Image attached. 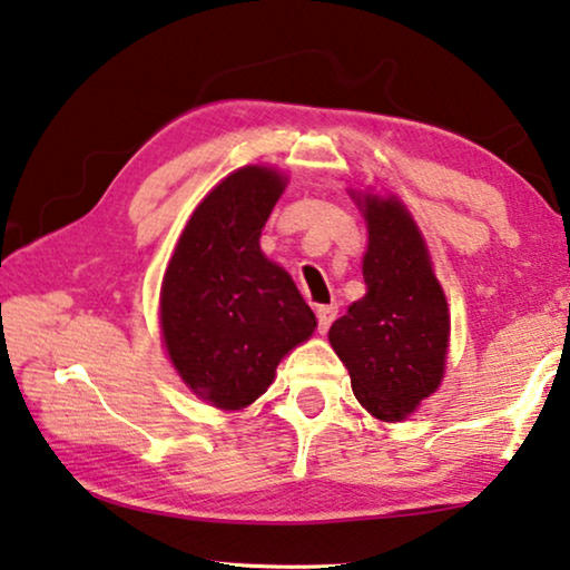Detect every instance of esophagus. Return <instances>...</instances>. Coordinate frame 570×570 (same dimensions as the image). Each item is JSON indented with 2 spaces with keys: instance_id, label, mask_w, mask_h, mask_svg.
I'll return each mask as SVG.
<instances>
[{
  "instance_id": "esophagus-1",
  "label": "esophagus",
  "mask_w": 570,
  "mask_h": 570,
  "mask_svg": "<svg viewBox=\"0 0 570 570\" xmlns=\"http://www.w3.org/2000/svg\"><path fill=\"white\" fill-rule=\"evenodd\" d=\"M336 313H338V305H334V303L318 305V308H315V318H318L321 334H326V331L331 328V323L336 321Z\"/></svg>"
}]
</instances>
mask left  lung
Wrapping results in <instances>:
<instances>
[{
    "label": "left lung",
    "instance_id": "8db88e82",
    "mask_svg": "<svg viewBox=\"0 0 570 570\" xmlns=\"http://www.w3.org/2000/svg\"><path fill=\"white\" fill-rule=\"evenodd\" d=\"M364 216L366 293L334 321L328 338L352 374L356 400L374 417L395 423L441 384L449 305L405 206L366 196Z\"/></svg>",
    "mask_w": 570,
    "mask_h": 570
}]
</instances>
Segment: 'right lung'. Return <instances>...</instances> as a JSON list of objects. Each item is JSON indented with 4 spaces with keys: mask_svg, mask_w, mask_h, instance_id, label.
<instances>
[{
    "mask_svg": "<svg viewBox=\"0 0 570 570\" xmlns=\"http://www.w3.org/2000/svg\"><path fill=\"white\" fill-rule=\"evenodd\" d=\"M283 188L259 165L224 178L190 216L163 279L160 321L175 370L224 410L265 395L279 358L315 328L291 275L259 249Z\"/></svg>",
    "mask_w": 570,
    "mask_h": 570,
    "instance_id": "add662e5",
    "label": "right lung"
}]
</instances>
